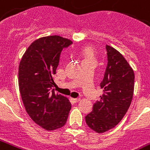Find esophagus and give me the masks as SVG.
I'll list each match as a JSON object with an SVG mask.
<instances>
[{"label":"esophagus","mask_w":150,"mask_h":150,"mask_svg":"<svg viewBox=\"0 0 150 150\" xmlns=\"http://www.w3.org/2000/svg\"><path fill=\"white\" fill-rule=\"evenodd\" d=\"M72 100H74L75 102H79V101H80V98H73Z\"/></svg>","instance_id":"esophagus-1"}]
</instances>
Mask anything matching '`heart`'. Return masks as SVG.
I'll return each mask as SVG.
<instances>
[{"mask_svg": "<svg viewBox=\"0 0 150 150\" xmlns=\"http://www.w3.org/2000/svg\"><path fill=\"white\" fill-rule=\"evenodd\" d=\"M83 56L84 58L83 60H88V59H94L93 57V51L91 50H85L83 51Z\"/></svg>", "mask_w": 150, "mask_h": 150, "instance_id": "1", "label": "heart"}]
</instances>
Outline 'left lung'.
<instances>
[{
	"mask_svg": "<svg viewBox=\"0 0 150 150\" xmlns=\"http://www.w3.org/2000/svg\"><path fill=\"white\" fill-rule=\"evenodd\" d=\"M108 63L100 88L104 94L85 117L87 125L97 133L114 128L126 115L134 92L132 68L118 50L105 46Z\"/></svg>",
	"mask_w": 150,
	"mask_h": 150,
	"instance_id": "1",
	"label": "left lung"
}]
</instances>
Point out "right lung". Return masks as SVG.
Here are the masks:
<instances>
[{"label": "right lung", "instance_id": "1", "mask_svg": "<svg viewBox=\"0 0 150 150\" xmlns=\"http://www.w3.org/2000/svg\"><path fill=\"white\" fill-rule=\"evenodd\" d=\"M71 44L59 35L39 38L30 45L19 63L18 86L25 110L47 131L64 126L71 108L67 97L52 89L61 52Z\"/></svg>", "mask_w": 150, "mask_h": 150}]
</instances>
